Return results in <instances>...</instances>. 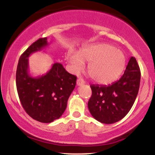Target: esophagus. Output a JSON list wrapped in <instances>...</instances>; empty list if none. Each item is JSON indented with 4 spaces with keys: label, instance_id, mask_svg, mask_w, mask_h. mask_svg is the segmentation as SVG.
<instances>
[{
    "label": "esophagus",
    "instance_id": "obj_1",
    "mask_svg": "<svg viewBox=\"0 0 155 155\" xmlns=\"http://www.w3.org/2000/svg\"><path fill=\"white\" fill-rule=\"evenodd\" d=\"M84 84V79H81V78H79V79H77V81H76V84H77L78 86H81V85H83Z\"/></svg>",
    "mask_w": 155,
    "mask_h": 155
}]
</instances>
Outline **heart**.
I'll list each match as a JSON object with an SVG mask.
<instances>
[{
	"label": "heart",
	"instance_id": "heart-1",
	"mask_svg": "<svg viewBox=\"0 0 155 155\" xmlns=\"http://www.w3.org/2000/svg\"><path fill=\"white\" fill-rule=\"evenodd\" d=\"M67 60L73 71L79 72L84 68V61L89 63L87 71L95 82L108 84L122 74L126 64L122 51L107 44H92L81 48L79 52L68 51Z\"/></svg>",
	"mask_w": 155,
	"mask_h": 155
}]
</instances>
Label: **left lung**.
<instances>
[{"label": "left lung", "mask_w": 155, "mask_h": 155, "mask_svg": "<svg viewBox=\"0 0 155 155\" xmlns=\"http://www.w3.org/2000/svg\"><path fill=\"white\" fill-rule=\"evenodd\" d=\"M140 71L136 58L131 57L124 74L111 85L92 84L88 108L101 123L112 124L127 115L132 108L140 86Z\"/></svg>", "instance_id": "left-lung-1"}]
</instances>
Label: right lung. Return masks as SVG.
I'll use <instances>...</instances> for the list:
<instances>
[{
    "mask_svg": "<svg viewBox=\"0 0 155 155\" xmlns=\"http://www.w3.org/2000/svg\"><path fill=\"white\" fill-rule=\"evenodd\" d=\"M47 46V38L32 44L19 58L16 73L17 90L23 108L30 117L43 123H50L63 115L76 82V76L59 63L53 64L44 75L31 76L28 58Z\"/></svg>",
    "mask_w": 155,
    "mask_h": 155,
    "instance_id": "add662e5",
    "label": "right lung"
}]
</instances>
